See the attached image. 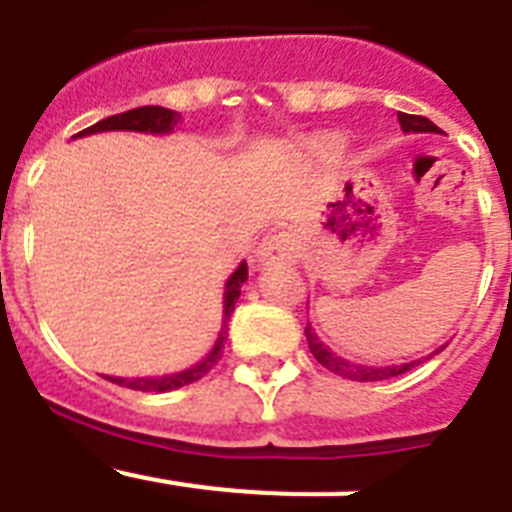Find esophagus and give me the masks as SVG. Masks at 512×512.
Instances as JSON below:
<instances>
[{
  "instance_id": "1",
  "label": "esophagus",
  "mask_w": 512,
  "mask_h": 512,
  "mask_svg": "<svg viewBox=\"0 0 512 512\" xmlns=\"http://www.w3.org/2000/svg\"><path fill=\"white\" fill-rule=\"evenodd\" d=\"M256 259L261 266H277L297 259V238L292 230H279V233L266 235L261 246L256 248Z\"/></svg>"
}]
</instances>
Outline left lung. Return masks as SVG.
<instances>
[{"mask_svg":"<svg viewBox=\"0 0 512 512\" xmlns=\"http://www.w3.org/2000/svg\"><path fill=\"white\" fill-rule=\"evenodd\" d=\"M397 120H400V128L405 130V133H441V130H438L436 125L428 120V117L397 112ZM305 336H307V346H310L312 356L318 359V364H323L328 372L338 374V377H343V379H354V382H382V379H390V377H397V374L410 372L415 364H420V361H410V364H392V366L354 364V361L341 359L338 354H333V351H330V348L325 346L318 336H315V330H312L310 323H307V328H305ZM438 351H441V348H438ZM428 359H431V356H428Z\"/></svg>","mask_w":512,"mask_h":512,"instance_id":"1","label":"left lung"}]
</instances>
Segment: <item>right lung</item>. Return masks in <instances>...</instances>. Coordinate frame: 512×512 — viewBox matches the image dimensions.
Masks as SVG:
<instances>
[{
  "label": "right lung",
  "mask_w": 512,
  "mask_h": 512,
  "mask_svg": "<svg viewBox=\"0 0 512 512\" xmlns=\"http://www.w3.org/2000/svg\"><path fill=\"white\" fill-rule=\"evenodd\" d=\"M176 122H179V112L166 110V107H156V104H148V107H135V110L120 112V115L104 117V120H99L97 125H92V128L76 133L74 138H81V135H92V133H102V130H135V133L164 135V133H171V130H174ZM246 279H248V266H246V261H243V264L238 266L233 274H230L228 282H225L223 328H220V336H217L212 351L200 361V364L189 366V369H184V372L166 374V377H140V379L107 377V379L115 384H122V387H130V390L171 392V390H179V387H184V384H192V382H197V379L205 377L212 366L220 361V356H223L225 338H228V320L235 310V302H238V297H241V287Z\"/></svg>",
  "instance_id": "obj_1"
}]
</instances>
